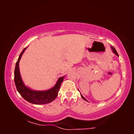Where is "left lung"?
<instances>
[{
	"label": "left lung",
	"instance_id": "obj_1",
	"mask_svg": "<svg viewBox=\"0 0 134 134\" xmlns=\"http://www.w3.org/2000/svg\"><path fill=\"white\" fill-rule=\"evenodd\" d=\"M110 47H111V50H112V51H113V52L114 53V54L116 55H117L118 57V53H117V52H116V49H115V48H114V47H113V46H110ZM81 95V97L82 98V99H84L85 100H86V101H88V100L84 98V97L82 96V94H80Z\"/></svg>",
	"mask_w": 134,
	"mask_h": 134
}]
</instances>
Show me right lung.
<instances>
[{
    "instance_id": "add662e5",
    "label": "right lung",
    "mask_w": 134,
    "mask_h": 134,
    "mask_svg": "<svg viewBox=\"0 0 134 134\" xmlns=\"http://www.w3.org/2000/svg\"><path fill=\"white\" fill-rule=\"evenodd\" d=\"M27 48V47L23 49L16 63L14 79L16 89H17L19 94H21V96L25 100L30 102V103L37 104V105L50 103L57 96L58 91H59L60 86H61L65 76L60 77L54 87L46 91L34 90L29 88V87L25 86L23 80H22L21 74H20L19 64L21 57Z\"/></svg>"
}]
</instances>
